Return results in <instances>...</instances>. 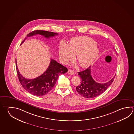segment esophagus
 Here are the masks:
<instances>
[{"instance_id": "1", "label": "esophagus", "mask_w": 134, "mask_h": 134, "mask_svg": "<svg viewBox=\"0 0 134 134\" xmlns=\"http://www.w3.org/2000/svg\"><path fill=\"white\" fill-rule=\"evenodd\" d=\"M68 74L70 75H73L74 74V72L73 70H68Z\"/></svg>"}]
</instances>
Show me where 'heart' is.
<instances>
[{"label":"heart","mask_w":134,"mask_h":134,"mask_svg":"<svg viewBox=\"0 0 134 134\" xmlns=\"http://www.w3.org/2000/svg\"><path fill=\"white\" fill-rule=\"evenodd\" d=\"M59 55L62 62L66 64L77 55L76 60L82 68H87L93 63L99 53L95 41L87 37L73 38L69 44L62 42L59 47Z\"/></svg>","instance_id":"1"}]
</instances>
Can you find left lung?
<instances>
[{
	"label": "left lung",
	"instance_id": "1",
	"mask_svg": "<svg viewBox=\"0 0 134 134\" xmlns=\"http://www.w3.org/2000/svg\"><path fill=\"white\" fill-rule=\"evenodd\" d=\"M78 73L81 83L76 87V90L80 95L87 98L95 97L101 94L110 86L115 78L114 76L109 82L104 83H97L91 75V66Z\"/></svg>",
	"mask_w": 134,
	"mask_h": 134
}]
</instances>
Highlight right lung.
<instances>
[{
  "mask_svg": "<svg viewBox=\"0 0 134 134\" xmlns=\"http://www.w3.org/2000/svg\"><path fill=\"white\" fill-rule=\"evenodd\" d=\"M38 34L43 36L46 38H49L51 37L58 35V34L53 32L41 30L34 31L27 34L26 37L22 41V43L27 37ZM15 63L17 76L22 86L28 92L37 96L45 95L50 92L54 87L59 75L65 74L68 71L66 68L58 63L55 60L51 59L48 68L41 75L34 79H28L24 78L20 73L16 60Z\"/></svg>",
  "mask_w": 134,
  "mask_h": 134,
  "instance_id": "add662e5",
  "label": "right lung"
}]
</instances>
